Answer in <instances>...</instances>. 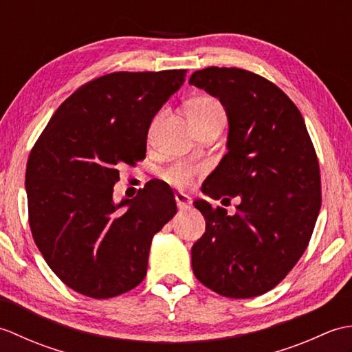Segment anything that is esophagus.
I'll use <instances>...</instances> for the list:
<instances>
[{
	"label": "esophagus",
	"instance_id": "obj_1",
	"mask_svg": "<svg viewBox=\"0 0 352 352\" xmlns=\"http://www.w3.org/2000/svg\"><path fill=\"white\" fill-rule=\"evenodd\" d=\"M175 201H177V207L180 208V210H188V208H190V198L186 195V193H182V192L175 193Z\"/></svg>",
	"mask_w": 352,
	"mask_h": 352
}]
</instances>
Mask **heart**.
Segmentation results:
<instances>
[{"label":"heart","instance_id":"heart-1","mask_svg":"<svg viewBox=\"0 0 352 352\" xmlns=\"http://www.w3.org/2000/svg\"><path fill=\"white\" fill-rule=\"evenodd\" d=\"M189 116L192 124L195 125L214 121V119H226V110H223L222 104L216 98H213V96H199V98L190 101ZM203 170V164L180 162L172 164L170 168L164 170L163 178L168 183L177 186V188H186V186H189L193 182V178Z\"/></svg>","mask_w":352,"mask_h":352}]
</instances>
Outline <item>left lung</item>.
Listing matches in <instances>:
<instances>
[{
	"label": "left lung",
	"mask_w": 352,
	"mask_h": 352,
	"mask_svg": "<svg viewBox=\"0 0 352 352\" xmlns=\"http://www.w3.org/2000/svg\"><path fill=\"white\" fill-rule=\"evenodd\" d=\"M189 83L219 98L228 119L227 154L203 183L213 199L241 197L237 213L195 207L206 233L192 246V269L228 298L274 289L304 254L320 210L316 151L300 110L280 87L239 68H206Z\"/></svg>",
	"instance_id": "obj_1"
}]
</instances>
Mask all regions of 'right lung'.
<instances>
[{
  "mask_svg": "<svg viewBox=\"0 0 352 352\" xmlns=\"http://www.w3.org/2000/svg\"><path fill=\"white\" fill-rule=\"evenodd\" d=\"M186 69L113 72L66 98L28 157L30 228L51 271L81 295L106 300L145 278L151 241L177 213L172 189L148 183L113 201L119 168L145 159L157 111Z\"/></svg>",
  "mask_w": 352,
  "mask_h": 352,
  "instance_id": "1",
  "label": "right lung"
}]
</instances>
